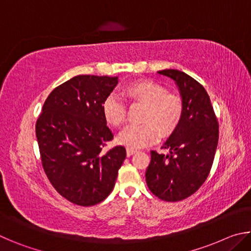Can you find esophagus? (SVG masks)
<instances>
[{"label":"esophagus","instance_id":"esophagus-1","mask_svg":"<svg viewBox=\"0 0 251 251\" xmlns=\"http://www.w3.org/2000/svg\"><path fill=\"white\" fill-rule=\"evenodd\" d=\"M135 152H137V151L136 150H133V148H127L126 150V154H127V156H131V155H134Z\"/></svg>","mask_w":251,"mask_h":251}]
</instances>
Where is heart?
Listing matches in <instances>:
<instances>
[{
    "label": "heart",
    "mask_w": 251,
    "mask_h": 251,
    "mask_svg": "<svg viewBox=\"0 0 251 251\" xmlns=\"http://www.w3.org/2000/svg\"><path fill=\"white\" fill-rule=\"evenodd\" d=\"M123 94L131 104H142L144 108L138 125H130L122 131L118 142L128 148H141L154 143L158 134L163 137L175 131L184 115V104L179 96L167 93L160 84L151 79H138L127 84ZM101 112L105 121L113 127L125 124L126 105L115 95L103 101Z\"/></svg>",
    "instance_id": "b5f03b06"
}]
</instances>
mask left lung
<instances>
[{
	"instance_id": "left-lung-1",
	"label": "left lung",
	"mask_w": 251,
	"mask_h": 251,
	"mask_svg": "<svg viewBox=\"0 0 251 251\" xmlns=\"http://www.w3.org/2000/svg\"><path fill=\"white\" fill-rule=\"evenodd\" d=\"M158 74L175 80L184 115L178 128L161 147L168 150V154L151 151L145 177L156 197L179 201L196 193L209 175L218 145L219 125L201 84L178 70H163Z\"/></svg>"
}]
</instances>
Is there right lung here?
<instances>
[{
    "label": "right lung",
    "instance_id": "1",
    "mask_svg": "<svg viewBox=\"0 0 251 251\" xmlns=\"http://www.w3.org/2000/svg\"><path fill=\"white\" fill-rule=\"evenodd\" d=\"M117 83L109 76H75L54 88L37 118L42 166L56 192L75 205L103 201L126 157L124 146L103 151L114 136L101 105Z\"/></svg>",
    "mask_w": 251,
    "mask_h": 251
}]
</instances>
